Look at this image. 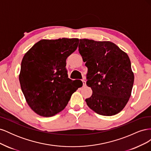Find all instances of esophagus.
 Returning <instances> with one entry per match:
<instances>
[{
  "label": "esophagus",
  "instance_id": "1",
  "mask_svg": "<svg viewBox=\"0 0 151 151\" xmlns=\"http://www.w3.org/2000/svg\"><path fill=\"white\" fill-rule=\"evenodd\" d=\"M82 81H83V86H86V81L84 80H82Z\"/></svg>",
  "mask_w": 151,
  "mask_h": 151
}]
</instances>
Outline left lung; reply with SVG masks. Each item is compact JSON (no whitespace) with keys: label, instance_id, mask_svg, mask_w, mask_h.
<instances>
[{"label":"left lung","instance_id":"1","mask_svg":"<svg viewBox=\"0 0 151 151\" xmlns=\"http://www.w3.org/2000/svg\"><path fill=\"white\" fill-rule=\"evenodd\" d=\"M79 52L88 67L86 84L93 91L86 99L99 115L112 116L125 108L131 96L134 75L128 55L111 42L80 39Z\"/></svg>","mask_w":151,"mask_h":151}]
</instances>
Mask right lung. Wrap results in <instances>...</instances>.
I'll use <instances>...</instances> for the list:
<instances>
[{
  "label": "right lung",
  "instance_id": "right-lung-1",
  "mask_svg": "<svg viewBox=\"0 0 151 151\" xmlns=\"http://www.w3.org/2000/svg\"><path fill=\"white\" fill-rule=\"evenodd\" d=\"M78 38L42 40L27 52L19 76L29 106L40 116L55 115L65 108L83 83L68 78L66 59L78 46Z\"/></svg>",
  "mask_w": 151,
  "mask_h": 151
}]
</instances>
